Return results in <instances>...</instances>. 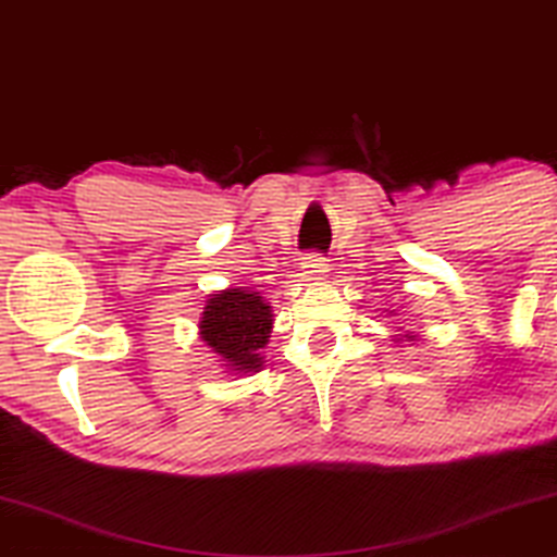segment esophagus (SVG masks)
I'll return each instance as SVG.
<instances>
[{"mask_svg": "<svg viewBox=\"0 0 557 557\" xmlns=\"http://www.w3.org/2000/svg\"><path fill=\"white\" fill-rule=\"evenodd\" d=\"M302 270H306L308 280H325V274H329V264H325L323 257L310 255L302 259Z\"/></svg>", "mask_w": 557, "mask_h": 557, "instance_id": "esophagus-1", "label": "esophagus"}]
</instances>
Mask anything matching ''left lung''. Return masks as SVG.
I'll return each mask as SVG.
<instances>
[{
	"label": "left lung",
	"mask_w": 557,
	"mask_h": 557,
	"mask_svg": "<svg viewBox=\"0 0 557 557\" xmlns=\"http://www.w3.org/2000/svg\"><path fill=\"white\" fill-rule=\"evenodd\" d=\"M392 315H395V313H392ZM397 331H403V329H397ZM392 341H395V344H403V341H418V333H414V331L395 333V336H392Z\"/></svg>",
	"instance_id": "8db88e82"
}]
</instances>
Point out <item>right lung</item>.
<instances>
[{
    "label": "right lung",
    "mask_w": 557,
    "mask_h": 557,
    "mask_svg": "<svg viewBox=\"0 0 557 557\" xmlns=\"http://www.w3.org/2000/svg\"><path fill=\"white\" fill-rule=\"evenodd\" d=\"M274 325L272 306L247 287L213 290L198 321V336L216 354L228 374H251L264 367L262 348Z\"/></svg>",
    "instance_id": "add662e5"
}]
</instances>
